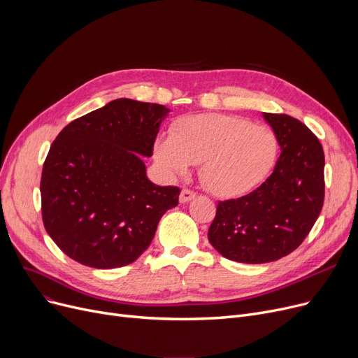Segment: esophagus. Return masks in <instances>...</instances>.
<instances>
[{"label": "esophagus", "instance_id": "1", "mask_svg": "<svg viewBox=\"0 0 358 358\" xmlns=\"http://www.w3.org/2000/svg\"><path fill=\"white\" fill-rule=\"evenodd\" d=\"M196 197V193L189 190V189H184L181 190V194H180V201L181 203H189L190 200H193Z\"/></svg>", "mask_w": 358, "mask_h": 358}]
</instances>
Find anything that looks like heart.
<instances>
[{"label": "heart", "instance_id": "b5f03b06", "mask_svg": "<svg viewBox=\"0 0 358 358\" xmlns=\"http://www.w3.org/2000/svg\"><path fill=\"white\" fill-rule=\"evenodd\" d=\"M278 150L274 131L228 115H201L178 122L169 139H159L154 157L169 177L200 165V178L220 197L252 190L268 174Z\"/></svg>", "mask_w": 358, "mask_h": 358}]
</instances>
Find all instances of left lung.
Here are the masks:
<instances>
[{
  "instance_id": "obj_1",
  "label": "left lung",
  "mask_w": 358,
  "mask_h": 358,
  "mask_svg": "<svg viewBox=\"0 0 358 358\" xmlns=\"http://www.w3.org/2000/svg\"><path fill=\"white\" fill-rule=\"evenodd\" d=\"M273 127L280 158L252 193L219 201L209 242L224 258L264 264L293 252L310 232L325 197V155L306 124L262 113Z\"/></svg>"
}]
</instances>
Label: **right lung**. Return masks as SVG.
Wrapping results in <instances>:
<instances>
[{
	"mask_svg": "<svg viewBox=\"0 0 358 358\" xmlns=\"http://www.w3.org/2000/svg\"><path fill=\"white\" fill-rule=\"evenodd\" d=\"M165 106L117 99L71 122L43 164L45 228L69 258L87 267L119 268L138 259L157 227L178 204V187L146 177Z\"/></svg>",
	"mask_w": 358,
	"mask_h": 358,
	"instance_id": "right-lung-1",
	"label": "right lung"
}]
</instances>
